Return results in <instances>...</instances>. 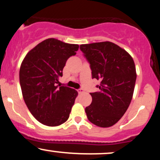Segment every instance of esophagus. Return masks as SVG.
<instances>
[{
	"label": "esophagus",
	"mask_w": 160,
	"mask_h": 160,
	"mask_svg": "<svg viewBox=\"0 0 160 160\" xmlns=\"http://www.w3.org/2000/svg\"><path fill=\"white\" fill-rule=\"evenodd\" d=\"M84 91V90L83 89H78V93H83Z\"/></svg>",
	"instance_id": "34e87169"
}]
</instances>
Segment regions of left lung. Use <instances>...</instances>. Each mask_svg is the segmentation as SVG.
<instances>
[{
    "mask_svg": "<svg viewBox=\"0 0 160 160\" xmlns=\"http://www.w3.org/2000/svg\"><path fill=\"white\" fill-rule=\"evenodd\" d=\"M90 64L92 78L101 82L99 90L90 93L92 102L85 108L88 119L101 128L111 127L131 104L137 79L131 55L110 41L80 45Z\"/></svg>",
    "mask_w": 160,
    "mask_h": 160,
    "instance_id": "8db88e82",
    "label": "left lung"
}]
</instances>
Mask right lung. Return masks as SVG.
I'll return each instance as SVG.
<instances>
[{"instance_id":"add662e5","label":"right lung","mask_w":160,"mask_h":160,"mask_svg":"<svg viewBox=\"0 0 160 160\" xmlns=\"http://www.w3.org/2000/svg\"><path fill=\"white\" fill-rule=\"evenodd\" d=\"M78 44L48 38L26 55L19 72L23 98L32 115L43 125L55 127L68 119L78 96L76 90L56 85L67 60Z\"/></svg>"}]
</instances>
